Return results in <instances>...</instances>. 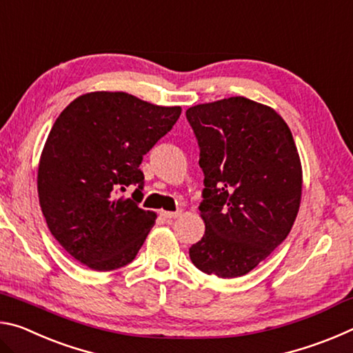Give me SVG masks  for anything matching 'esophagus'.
Returning a JSON list of instances; mask_svg holds the SVG:
<instances>
[{
    "mask_svg": "<svg viewBox=\"0 0 353 353\" xmlns=\"http://www.w3.org/2000/svg\"><path fill=\"white\" fill-rule=\"evenodd\" d=\"M160 216H162L163 219H174V218H177V216H181V212H165V210H162L160 212Z\"/></svg>",
    "mask_w": 353,
    "mask_h": 353,
    "instance_id": "obj_1",
    "label": "esophagus"
}]
</instances>
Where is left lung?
Here are the masks:
<instances>
[{"instance_id": "obj_1", "label": "left lung", "mask_w": 353, "mask_h": 353, "mask_svg": "<svg viewBox=\"0 0 353 353\" xmlns=\"http://www.w3.org/2000/svg\"><path fill=\"white\" fill-rule=\"evenodd\" d=\"M185 115L204 172L205 234L190 259L210 276H244L294 224L302 194L294 139L276 110L243 97L190 107Z\"/></svg>"}]
</instances>
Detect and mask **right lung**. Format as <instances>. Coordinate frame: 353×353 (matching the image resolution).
I'll return each instance as SVG.
<instances>
[{
  "label": "right lung",
  "mask_w": 353,
  "mask_h": 353,
  "mask_svg": "<svg viewBox=\"0 0 353 353\" xmlns=\"http://www.w3.org/2000/svg\"><path fill=\"white\" fill-rule=\"evenodd\" d=\"M181 107L149 104L123 92H94L67 105L39 165L40 207L52 236L94 271L135 259L155 223L140 208L143 155L170 132ZM135 186L132 199L119 196Z\"/></svg>",
  "instance_id": "obj_1"
}]
</instances>
